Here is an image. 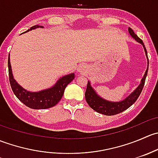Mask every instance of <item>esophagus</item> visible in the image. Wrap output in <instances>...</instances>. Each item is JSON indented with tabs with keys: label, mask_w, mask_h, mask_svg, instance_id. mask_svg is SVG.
I'll list each match as a JSON object with an SVG mask.
<instances>
[{
	"label": "esophagus",
	"mask_w": 158,
	"mask_h": 158,
	"mask_svg": "<svg viewBox=\"0 0 158 158\" xmlns=\"http://www.w3.org/2000/svg\"><path fill=\"white\" fill-rule=\"evenodd\" d=\"M85 67L84 65H80V66H79V68H78V71L80 72V73H83L84 71H85Z\"/></svg>",
	"instance_id": "obj_1"
}]
</instances>
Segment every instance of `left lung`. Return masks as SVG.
Masks as SVG:
<instances>
[{
	"label": "left lung",
	"instance_id": "1",
	"mask_svg": "<svg viewBox=\"0 0 158 158\" xmlns=\"http://www.w3.org/2000/svg\"><path fill=\"white\" fill-rule=\"evenodd\" d=\"M128 32L131 34V36L134 39L136 40L138 42H139L140 44H142L143 47H144V51H145L146 56H147L148 57L147 50H146V48L145 47H144V43H143V41L135 34V32L133 31V30H132L131 28L128 27ZM148 64H149V62H148V69L146 70L144 77L141 79V84L138 85V88L135 89L128 97H127L125 100H123V101L122 102H111L106 101V100L102 98L101 97H99L96 93H95L94 89L92 88V86H91L90 82H88V83H87L86 90H85V100H86L89 106H90L92 109L95 110V111H97V112L101 113V114H106V115H114V114H119V113L122 112V111H124L125 110L128 109L130 106H131L132 105L136 102V100L138 99V98L139 97L140 94L141 93V91H142L143 88H144V82H145V79L148 74Z\"/></svg>",
	"mask_w": 158,
	"mask_h": 158
}]
</instances>
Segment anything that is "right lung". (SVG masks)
Instances as JSON below:
<instances>
[{
	"label": "right lung",
	"mask_w": 158,
	"mask_h": 158,
	"mask_svg": "<svg viewBox=\"0 0 158 158\" xmlns=\"http://www.w3.org/2000/svg\"><path fill=\"white\" fill-rule=\"evenodd\" d=\"M37 27H43L35 25L27 31ZM8 73L10 86L14 95L25 106L33 109H45L56 106L63 97L66 87L75 78L74 73L66 75L62 77L52 88L38 92H27L20 86L13 78L10 63V54L8 56Z\"/></svg>",
	"instance_id": "right-lung-1"
}]
</instances>
